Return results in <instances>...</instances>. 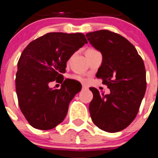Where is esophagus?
Returning <instances> with one entry per match:
<instances>
[{"label": "esophagus", "mask_w": 158, "mask_h": 158, "mask_svg": "<svg viewBox=\"0 0 158 158\" xmlns=\"http://www.w3.org/2000/svg\"><path fill=\"white\" fill-rule=\"evenodd\" d=\"M89 89V88H88V86L85 85H82V89H84V90H85V89Z\"/></svg>", "instance_id": "34e87169"}]
</instances>
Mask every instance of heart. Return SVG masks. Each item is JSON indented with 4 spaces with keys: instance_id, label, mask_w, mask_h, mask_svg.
Here are the masks:
<instances>
[{
    "instance_id": "heart-1",
    "label": "heart",
    "mask_w": 158,
    "mask_h": 158,
    "mask_svg": "<svg viewBox=\"0 0 158 158\" xmlns=\"http://www.w3.org/2000/svg\"><path fill=\"white\" fill-rule=\"evenodd\" d=\"M92 50H94V49H89L87 51H92ZM87 51H86V52H87ZM71 78H72V79H73V80L77 81H80V82H84L85 81V78H84L81 75H79V74L72 75V76H71Z\"/></svg>"
}]
</instances>
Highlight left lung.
Listing matches in <instances>:
<instances>
[{
    "instance_id": "1",
    "label": "left lung",
    "mask_w": 158,
    "mask_h": 158,
    "mask_svg": "<svg viewBox=\"0 0 158 158\" xmlns=\"http://www.w3.org/2000/svg\"><path fill=\"white\" fill-rule=\"evenodd\" d=\"M86 38L103 55L96 77L111 91L105 95L89 88L93 94L89 104L92 120L103 131L118 132L127 127L139 112L146 89L144 62L133 44L115 32L96 31Z\"/></svg>"
}]
</instances>
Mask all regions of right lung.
<instances>
[{"mask_svg":"<svg viewBox=\"0 0 158 158\" xmlns=\"http://www.w3.org/2000/svg\"><path fill=\"white\" fill-rule=\"evenodd\" d=\"M88 43L81 33L51 32L31 42L18 61L16 90L23 115L31 126L51 130L64 120L69 102L81 85L65 80L66 62L73 53ZM54 80L62 82L60 89L49 88Z\"/></svg>","mask_w":158,"mask_h":158,"instance_id":"obj_1","label":"right lung"}]
</instances>
